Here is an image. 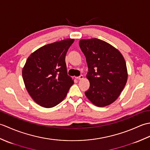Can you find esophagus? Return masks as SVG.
<instances>
[{"label": "esophagus", "mask_w": 150, "mask_h": 150, "mask_svg": "<svg viewBox=\"0 0 150 150\" xmlns=\"http://www.w3.org/2000/svg\"><path fill=\"white\" fill-rule=\"evenodd\" d=\"M76 79H77V80H82V79H84V76L81 75L79 76V77H76Z\"/></svg>", "instance_id": "esophagus-1"}]
</instances>
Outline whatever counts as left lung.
I'll return each mask as SVG.
<instances>
[{
  "label": "left lung",
  "mask_w": 150,
  "mask_h": 150,
  "mask_svg": "<svg viewBox=\"0 0 150 150\" xmlns=\"http://www.w3.org/2000/svg\"><path fill=\"white\" fill-rule=\"evenodd\" d=\"M79 46L86 59L90 86L86 96L95 106H108L119 97L128 79L125 60L119 50L98 39H82Z\"/></svg>",
  "instance_id": "left-lung-1"
}]
</instances>
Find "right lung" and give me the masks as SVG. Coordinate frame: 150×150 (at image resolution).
I'll return each instance as SVG.
<instances>
[{
	"label": "right lung",
	"instance_id": "right-lung-1",
	"mask_svg": "<svg viewBox=\"0 0 150 150\" xmlns=\"http://www.w3.org/2000/svg\"><path fill=\"white\" fill-rule=\"evenodd\" d=\"M74 39H68L40 47L28 57L22 78L31 98L44 108L64 99L73 81L68 75L66 55Z\"/></svg>",
	"mask_w": 150,
	"mask_h": 150
}]
</instances>
